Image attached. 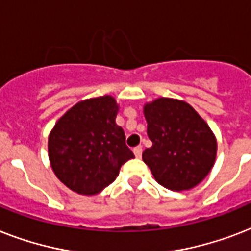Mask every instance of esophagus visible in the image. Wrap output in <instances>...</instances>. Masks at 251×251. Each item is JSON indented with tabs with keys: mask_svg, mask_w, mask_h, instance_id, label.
Here are the masks:
<instances>
[{
	"mask_svg": "<svg viewBox=\"0 0 251 251\" xmlns=\"http://www.w3.org/2000/svg\"><path fill=\"white\" fill-rule=\"evenodd\" d=\"M134 155L137 157H141L142 156V147L141 146H137V147H134Z\"/></svg>",
	"mask_w": 251,
	"mask_h": 251,
	"instance_id": "obj_1",
	"label": "esophagus"
}]
</instances>
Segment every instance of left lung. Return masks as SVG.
Returning <instances> with one entry per match:
<instances>
[{"mask_svg":"<svg viewBox=\"0 0 251 251\" xmlns=\"http://www.w3.org/2000/svg\"><path fill=\"white\" fill-rule=\"evenodd\" d=\"M152 146L142 159L153 177L169 190L197 186L214 165L216 139L203 118L187 102L160 98L145 106Z\"/></svg>","mask_w":251,"mask_h":251,"instance_id":"obj_1","label":"left lung"}]
</instances>
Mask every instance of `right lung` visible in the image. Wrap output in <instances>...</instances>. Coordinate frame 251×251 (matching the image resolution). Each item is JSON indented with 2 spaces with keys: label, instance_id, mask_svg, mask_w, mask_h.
I'll list each match as a JSON object with an SVG mask.
<instances>
[{
  "label": "right lung",
  "instance_id": "1",
  "mask_svg": "<svg viewBox=\"0 0 251 251\" xmlns=\"http://www.w3.org/2000/svg\"><path fill=\"white\" fill-rule=\"evenodd\" d=\"M112 96L84 100L58 120L48 139L49 160L61 182L78 194L94 195L113 182L133 159L125 133L116 124Z\"/></svg>",
  "mask_w": 251,
  "mask_h": 251
}]
</instances>
